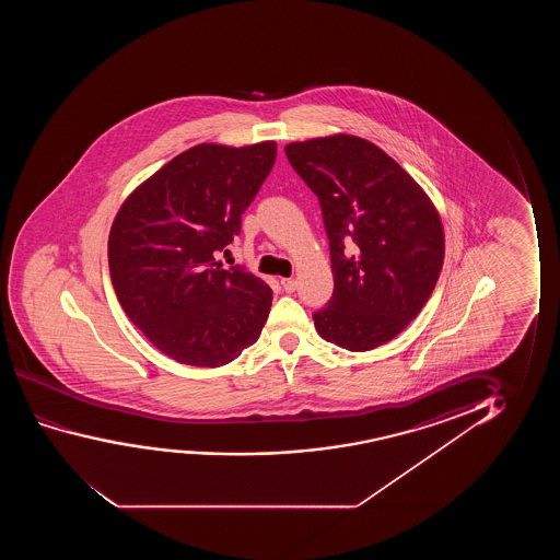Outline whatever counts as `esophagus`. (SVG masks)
Here are the masks:
<instances>
[{
  "label": "esophagus",
  "instance_id": "34e87169",
  "mask_svg": "<svg viewBox=\"0 0 560 560\" xmlns=\"http://www.w3.org/2000/svg\"><path fill=\"white\" fill-rule=\"evenodd\" d=\"M281 287H283L284 292H291L296 291V281L294 279H281Z\"/></svg>",
  "mask_w": 560,
  "mask_h": 560
}]
</instances>
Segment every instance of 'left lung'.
I'll list each match as a JSON object with an SVG mask.
<instances>
[{"instance_id":"1","label":"left lung","mask_w":560,"mask_h":560,"mask_svg":"<svg viewBox=\"0 0 560 560\" xmlns=\"http://www.w3.org/2000/svg\"><path fill=\"white\" fill-rule=\"evenodd\" d=\"M284 154L322 205L335 291L314 314L327 342L365 352L406 329L444 266V228L421 185L368 139H307Z\"/></svg>"}]
</instances>
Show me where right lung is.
Here are the masks:
<instances>
[{
    "label": "right lung",
    "mask_w": 560,
    "mask_h": 560,
    "mask_svg": "<svg viewBox=\"0 0 560 560\" xmlns=\"http://www.w3.org/2000/svg\"><path fill=\"white\" fill-rule=\"evenodd\" d=\"M276 141L200 143L174 156L131 191L108 235L116 299L131 323L172 360L222 368L253 346L273 292L215 254L241 233L260 191Z\"/></svg>",
    "instance_id": "right-lung-1"
}]
</instances>
